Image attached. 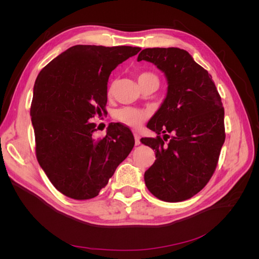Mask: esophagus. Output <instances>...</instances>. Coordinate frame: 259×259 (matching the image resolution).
Returning a JSON list of instances; mask_svg holds the SVG:
<instances>
[{
	"label": "esophagus",
	"mask_w": 259,
	"mask_h": 259,
	"mask_svg": "<svg viewBox=\"0 0 259 259\" xmlns=\"http://www.w3.org/2000/svg\"><path fill=\"white\" fill-rule=\"evenodd\" d=\"M134 137H135V145L138 146L140 144V137L138 134H134Z\"/></svg>",
	"instance_id": "1"
}]
</instances>
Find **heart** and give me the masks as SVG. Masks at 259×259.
Returning <instances> with one entry per match:
<instances>
[{
    "instance_id": "b5f03b06",
    "label": "heart",
    "mask_w": 259,
    "mask_h": 259,
    "mask_svg": "<svg viewBox=\"0 0 259 259\" xmlns=\"http://www.w3.org/2000/svg\"><path fill=\"white\" fill-rule=\"evenodd\" d=\"M147 80H158V79H156V76L153 73H150V72H143L138 75V82H143ZM111 92H112V88L110 86L108 90V94H111ZM114 116L117 121L127 125V126L138 128L142 126L144 122L148 119L149 113L146 110H142V109L124 107L119 109V110H116L114 113Z\"/></svg>"
}]
</instances>
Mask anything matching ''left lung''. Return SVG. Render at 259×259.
I'll use <instances>...</instances> for the list:
<instances>
[{
	"instance_id": "obj_1",
	"label": "left lung",
	"mask_w": 259,
	"mask_h": 259,
	"mask_svg": "<svg viewBox=\"0 0 259 259\" xmlns=\"http://www.w3.org/2000/svg\"><path fill=\"white\" fill-rule=\"evenodd\" d=\"M137 60L152 62L168 84L165 99L147 124L158 136L140 139L156 158L145 171L146 186L162 201L188 200L216 169L226 138L222 98L211 75L185 50L145 49ZM167 132L174 136L164 145L158 135L168 137Z\"/></svg>"
}]
</instances>
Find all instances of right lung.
Returning <instances> with one entry per match:
<instances>
[{"instance_id":"1","label":"right lung","mask_w":259,"mask_h":259,"mask_svg":"<svg viewBox=\"0 0 259 259\" xmlns=\"http://www.w3.org/2000/svg\"><path fill=\"white\" fill-rule=\"evenodd\" d=\"M142 50L75 45L38 73L30 115L36 159L56 189L74 200L98 195L135 145L131 130L111 123L94 139L89 120L105 110L112 70Z\"/></svg>"}]
</instances>
